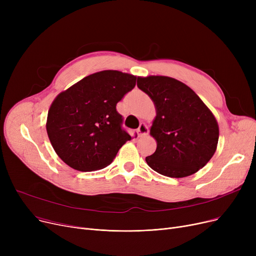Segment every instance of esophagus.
I'll return each mask as SVG.
<instances>
[{
  "instance_id": "esophagus-1",
  "label": "esophagus",
  "mask_w": 256,
  "mask_h": 256,
  "mask_svg": "<svg viewBox=\"0 0 256 256\" xmlns=\"http://www.w3.org/2000/svg\"><path fill=\"white\" fill-rule=\"evenodd\" d=\"M148 132H150L148 126H147L145 124H141L140 126H139V128L137 130V132H138L139 137H143V136L148 135Z\"/></svg>"
}]
</instances>
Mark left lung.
Returning <instances> with one entry per match:
<instances>
[{
    "instance_id": "8db88e82",
    "label": "left lung",
    "mask_w": 256,
    "mask_h": 256,
    "mask_svg": "<svg viewBox=\"0 0 256 256\" xmlns=\"http://www.w3.org/2000/svg\"><path fill=\"white\" fill-rule=\"evenodd\" d=\"M137 86L154 104L150 135L156 150L147 165L162 176L180 178L204 167L217 150L219 126L197 94L180 80L164 76H138Z\"/></svg>"
}]
</instances>
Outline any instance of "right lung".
<instances>
[{
  "mask_svg": "<svg viewBox=\"0 0 256 256\" xmlns=\"http://www.w3.org/2000/svg\"><path fill=\"white\" fill-rule=\"evenodd\" d=\"M137 76L102 70L85 76L52 102L46 132L54 150L78 171H94L112 163L132 137L121 128L116 104L136 85Z\"/></svg>",
  "mask_w": 256,
  "mask_h": 256,
  "instance_id": "add662e5",
  "label": "right lung"
}]
</instances>
